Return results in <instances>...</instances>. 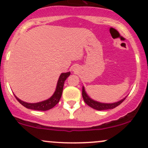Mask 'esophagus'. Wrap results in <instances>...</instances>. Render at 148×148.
<instances>
[{
	"label": "esophagus",
	"instance_id": "obj_1",
	"mask_svg": "<svg viewBox=\"0 0 148 148\" xmlns=\"http://www.w3.org/2000/svg\"><path fill=\"white\" fill-rule=\"evenodd\" d=\"M76 69H73V71H75Z\"/></svg>",
	"mask_w": 148,
	"mask_h": 148
}]
</instances>
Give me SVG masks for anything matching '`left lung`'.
I'll use <instances>...</instances> for the list:
<instances>
[{
  "label": "left lung",
  "instance_id": "left-lung-1",
  "mask_svg": "<svg viewBox=\"0 0 148 148\" xmlns=\"http://www.w3.org/2000/svg\"><path fill=\"white\" fill-rule=\"evenodd\" d=\"M82 96L84 98V101L86 102L89 106H90L91 108H94V109L98 110V111H103V110H108V109H113V108H115L116 106H118V105H120L123 101L126 99L127 96L125 98H123V99L120 100V101H117V102L114 103H101L99 102V101H95V100L91 99L89 96L88 95V94L86 93V90H85L84 86H83L82 88Z\"/></svg>",
  "mask_w": 148,
  "mask_h": 148
}]
</instances>
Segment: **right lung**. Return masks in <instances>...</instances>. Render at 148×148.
I'll return each mask as SVG.
<instances>
[{
    "label": "right lung",
    "instance_id": "right-lung-1",
    "mask_svg": "<svg viewBox=\"0 0 148 148\" xmlns=\"http://www.w3.org/2000/svg\"><path fill=\"white\" fill-rule=\"evenodd\" d=\"M69 75H70V72L62 73L60 74V76H59L58 80L57 86L55 92H54L53 95L50 98H49L47 100H45V101L37 103H28L18 99L16 95L14 96L18 102L23 105V106H25V108L32 110H36V111H47V110L51 109L53 107L55 106L59 102L61 96H62L64 81L67 79V78Z\"/></svg>",
    "mask_w": 148,
    "mask_h": 148
}]
</instances>
